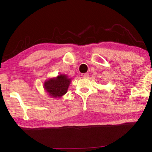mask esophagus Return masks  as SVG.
I'll return each mask as SVG.
<instances>
[{"mask_svg":"<svg viewBox=\"0 0 152 152\" xmlns=\"http://www.w3.org/2000/svg\"><path fill=\"white\" fill-rule=\"evenodd\" d=\"M82 76H83L84 78H88V77H89V74H88V73L83 74V75H82Z\"/></svg>","mask_w":152,"mask_h":152,"instance_id":"obj_1","label":"esophagus"}]
</instances>
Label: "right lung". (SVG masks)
<instances>
[{"instance_id": "add662e5", "label": "right lung", "mask_w": 152, "mask_h": 152, "mask_svg": "<svg viewBox=\"0 0 152 152\" xmlns=\"http://www.w3.org/2000/svg\"><path fill=\"white\" fill-rule=\"evenodd\" d=\"M70 83V79L66 75L58 76L56 78L48 80L44 83V88L50 96L57 98L65 94Z\"/></svg>"}]
</instances>
